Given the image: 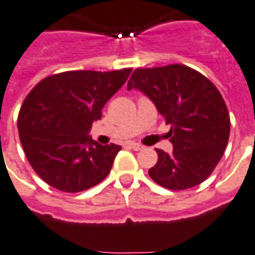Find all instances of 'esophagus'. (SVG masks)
Instances as JSON below:
<instances>
[{
	"instance_id": "34e87169",
	"label": "esophagus",
	"mask_w": 255,
	"mask_h": 255,
	"mask_svg": "<svg viewBox=\"0 0 255 255\" xmlns=\"http://www.w3.org/2000/svg\"><path fill=\"white\" fill-rule=\"evenodd\" d=\"M126 145H128L129 148H131V150H134V151L143 150V145L138 144V143H134V141H129V143H126Z\"/></svg>"
}]
</instances>
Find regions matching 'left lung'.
I'll return each instance as SVG.
<instances>
[{
    "label": "left lung",
    "instance_id": "obj_1",
    "mask_svg": "<svg viewBox=\"0 0 255 255\" xmlns=\"http://www.w3.org/2000/svg\"><path fill=\"white\" fill-rule=\"evenodd\" d=\"M150 98L171 125V154L157 150L158 161L148 171L162 187L184 190L204 182L214 171L229 140L231 119L214 84L184 65L136 69L128 90Z\"/></svg>",
    "mask_w": 255,
    "mask_h": 255
}]
</instances>
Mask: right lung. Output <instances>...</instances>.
Segmentation results:
<instances>
[{"label":"right lung","mask_w":255,"mask_h":255,"mask_svg":"<svg viewBox=\"0 0 255 255\" xmlns=\"http://www.w3.org/2000/svg\"><path fill=\"white\" fill-rule=\"evenodd\" d=\"M130 72H64L43 79L24 98L17 117L19 138L45 183L77 193L108 176L121 145L98 144L89 133Z\"/></svg>","instance_id":"1"}]
</instances>
